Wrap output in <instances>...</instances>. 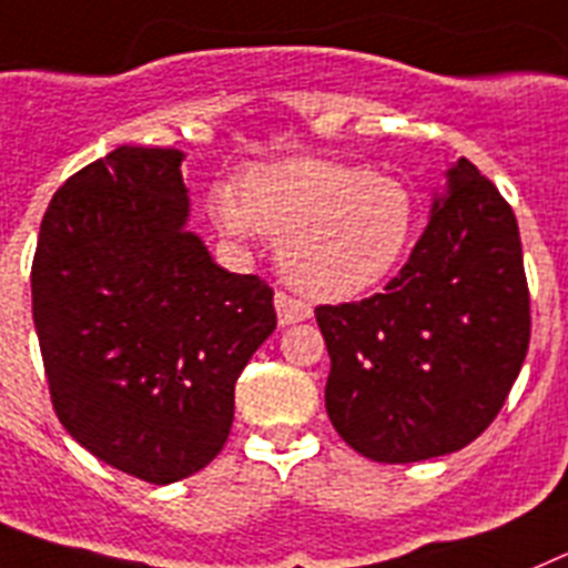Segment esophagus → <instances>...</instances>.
I'll list each match as a JSON object with an SVG mask.
<instances>
[{
	"mask_svg": "<svg viewBox=\"0 0 568 568\" xmlns=\"http://www.w3.org/2000/svg\"><path fill=\"white\" fill-rule=\"evenodd\" d=\"M274 308H277V323L280 325H291V323H303V320L312 317V308L303 303V300H294L283 291H277V297H274Z\"/></svg>",
	"mask_w": 568,
	"mask_h": 568,
	"instance_id": "1",
	"label": "esophagus"
}]
</instances>
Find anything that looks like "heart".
Instances as JSON below:
<instances>
[{
	"mask_svg": "<svg viewBox=\"0 0 568 568\" xmlns=\"http://www.w3.org/2000/svg\"><path fill=\"white\" fill-rule=\"evenodd\" d=\"M209 205L223 234L280 240L283 277L314 300L383 283L417 231V200L400 180L314 156L251 168L240 194L214 189Z\"/></svg>",
	"mask_w": 568,
	"mask_h": 568,
	"instance_id": "heart-1",
	"label": "heart"
}]
</instances>
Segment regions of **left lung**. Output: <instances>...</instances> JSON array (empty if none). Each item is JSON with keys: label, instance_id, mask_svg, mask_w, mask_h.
Segmentation results:
<instances>
[{"label": "left lung", "instance_id": "obj_1", "mask_svg": "<svg viewBox=\"0 0 568 568\" xmlns=\"http://www.w3.org/2000/svg\"><path fill=\"white\" fill-rule=\"evenodd\" d=\"M314 314L332 357L328 420L354 452L377 463L460 452L495 420L529 348L515 211L460 156L386 291Z\"/></svg>", "mask_w": 568, "mask_h": 568}]
</instances>
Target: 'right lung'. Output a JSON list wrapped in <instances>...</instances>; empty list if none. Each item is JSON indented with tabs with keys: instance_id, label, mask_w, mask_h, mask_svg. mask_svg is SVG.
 <instances>
[{
	"instance_id": "1",
	"label": "right lung",
	"mask_w": 568,
	"mask_h": 568,
	"mask_svg": "<svg viewBox=\"0 0 568 568\" xmlns=\"http://www.w3.org/2000/svg\"><path fill=\"white\" fill-rule=\"evenodd\" d=\"M176 148L120 145L53 194L31 294L59 423L125 475L168 486L229 440L234 386L277 328L274 291L189 231Z\"/></svg>"
}]
</instances>
